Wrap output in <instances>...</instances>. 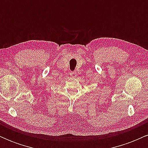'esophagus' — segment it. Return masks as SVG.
Listing matches in <instances>:
<instances>
[{
	"mask_svg": "<svg viewBox=\"0 0 148 148\" xmlns=\"http://www.w3.org/2000/svg\"><path fill=\"white\" fill-rule=\"evenodd\" d=\"M69 74H70V76H72V77H76V72H71L70 73H69Z\"/></svg>",
	"mask_w": 148,
	"mask_h": 148,
	"instance_id": "34e87169",
	"label": "esophagus"
}]
</instances>
